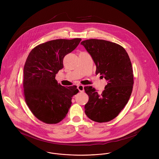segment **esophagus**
Masks as SVG:
<instances>
[{
    "mask_svg": "<svg viewBox=\"0 0 159 159\" xmlns=\"http://www.w3.org/2000/svg\"><path fill=\"white\" fill-rule=\"evenodd\" d=\"M78 89L79 90L80 92H83V91H84V86L83 85H81V84H80V85L78 86Z\"/></svg>",
    "mask_w": 159,
    "mask_h": 159,
    "instance_id": "obj_1",
    "label": "esophagus"
}]
</instances>
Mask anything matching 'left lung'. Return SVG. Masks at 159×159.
<instances>
[{
	"instance_id": "left-lung-1",
	"label": "left lung",
	"mask_w": 159,
	"mask_h": 159,
	"mask_svg": "<svg viewBox=\"0 0 159 159\" xmlns=\"http://www.w3.org/2000/svg\"><path fill=\"white\" fill-rule=\"evenodd\" d=\"M81 44L93 60L95 73H100L108 81L101 94L92 86L84 87L89 96L85 113L95 122L110 121L122 110L132 92L134 82L130 59L125 49L113 42L89 39Z\"/></svg>"
}]
</instances>
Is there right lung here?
Masks as SVG:
<instances>
[{
    "mask_svg": "<svg viewBox=\"0 0 159 159\" xmlns=\"http://www.w3.org/2000/svg\"><path fill=\"white\" fill-rule=\"evenodd\" d=\"M81 39H57L35 46L24 67L23 88L29 110L46 124L63 120L71 107V97L79 91L76 86L64 87L55 79L64 68L63 59L80 43Z\"/></svg>",
    "mask_w": 159,
    "mask_h": 159,
    "instance_id": "1",
    "label": "right lung"
}]
</instances>
